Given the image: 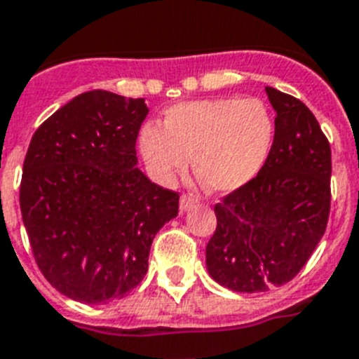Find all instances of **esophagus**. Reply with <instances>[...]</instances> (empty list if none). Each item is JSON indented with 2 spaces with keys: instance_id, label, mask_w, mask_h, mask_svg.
Wrapping results in <instances>:
<instances>
[{
  "instance_id": "obj_1",
  "label": "esophagus",
  "mask_w": 359,
  "mask_h": 359,
  "mask_svg": "<svg viewBox=\"0 0 359 359\" xmlns=\"http://www.w3.org/2000/svg\"><path fill=\"white\" fill-rule=\"evenodd\" d=\"M197 206V198L194 195L184 194L180 197V212H188V210H194Z\"/></svg>"
}]
</instances>
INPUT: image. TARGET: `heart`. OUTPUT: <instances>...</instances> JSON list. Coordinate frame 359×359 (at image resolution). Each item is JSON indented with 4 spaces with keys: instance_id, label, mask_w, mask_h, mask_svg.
<instances>
[{
    "instance_id": "heart-1",
    "label": "heart",
    "mask_w": 359,
    "mask_h": 359,
    "mask_svg": "<svg viewBox=\"0 0 359 359\" xmlns=\"http://www.w3.org/2000/svg\"><path fill=\"white\" fill-rule=\"evenodd\" d=\"M272 140L273 118L261 100L206 98L171 105L162 128L140 131L138 146L156 182L171 184L194 156L208 189L231 194L259 173Z\"/></svg>"
}]
</instances>
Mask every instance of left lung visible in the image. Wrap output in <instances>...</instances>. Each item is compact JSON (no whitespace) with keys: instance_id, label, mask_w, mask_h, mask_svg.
<instances>
[{"instance_id":"left-lung-1","label":"left lung","mask_w":359,"mask_h":359,"mask_svg":"<svg viewBox=\"0 0 359 359\" xmlns=\"http://www.w3.org/2000/svg\"><path fill=\"white\" fill-rule=\"evenodd\" d=\"M276 133L254 179L215 204L217 228L206 266L219 285L266 292L292 281L327 230L330 144L318 120L294 96L266 87Z\"/></svg>"}]
</instances>
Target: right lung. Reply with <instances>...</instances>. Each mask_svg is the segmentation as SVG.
<instances>
[{
	"label": "right lung",
	"instance_id": "add662e5",
	"mask_svg": "<svg viewBox=\"0 0 359 359\" xmlns=\"http://www.w3.org/2000/svg\"><path fill=\"white\" fill-rule=\"evenodd\" d=\"M144 98L74 96L32 135L20 208L36 264L63 296L104 305L144 279L156 231L179 194L138 170Z\"/></svg>",
	"mask_w": 359,
	"mask_h": 359
}]
</instances>
